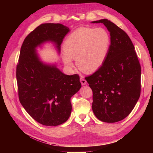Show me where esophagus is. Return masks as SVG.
<instances>
[{
    "mask_svg": "<svg viewBox=\"0 0 153 153\" xmlns=\"http://www.w3.org/2000/svg\"><path fill=\"white\" fill-rule=\"evenodd\" d=\"M80 82H81V84L82 85H86L87 84L86 80L84 78L83 76H81V77H80Z\"/></svg>",
    "mask_w": 153,
    "mask_h": 153,
    "instance_id": "obj_1",
    "label": "esophagus"
}]
</instances>
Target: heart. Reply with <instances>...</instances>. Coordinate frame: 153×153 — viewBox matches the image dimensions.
Returning <instances> with one entry per match:
<instances>
[{
    "label": "heart",
    "instance_id": "b5f03b06",
    "mask_svg": "<svg viewBox=\"0 0 153 153\" xmlns=\"http://www.w3.org/2000/svg\"><path fill=\"white\" fill-rule=\"evenodd\" d=\"M111 37L103 28L79 27L71 33L63 44V61L69 68L77 65L85 73H93L102 67L110 47Z\"/></svg>",
    "mask_w": 153,
    "mask_h": 153
}]
</instances>
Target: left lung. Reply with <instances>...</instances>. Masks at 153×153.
<instances>
[{
	"label": "left lung",
	"mask_w": 153,
	"mask_h": 153,
	"mask_svg": "<svg viewBox=\"0 0 153 153\" xmlns=\"http://www.w3.org/2000/svg\"><path fill=\"white\" fill-rule=\"evenodd\" d=\"M101 23L111 36V45L102 67L86 77L93 92L92 108L98 120L115 123L126 118L140 96L141 67L128 35L110 20Z\"/></svg>",
	"instance_id": "1"
}]
</instances>
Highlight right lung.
I'll use <instances>...</instances> for the list:
<instances>
[{
	"mask_svg": "<svg viewBox=\"0 0 153 153\" xmlns=\"http://www.w3.org/2000/svg\"><path fill=\"white\" fill-rule=\"evenodd\" d=\"M69 31L61 24H41L27 36L21 47L16 69L19 101L31 117L44 126H59L68 120L71 98L82 85L77 74L65 75L56 65L41 61L36 47L52 42L59 53Z\"/></svg>",
	"mask_w": 153,
	"mask_h": 153,
	"instance_id": "1",
	"label": "right lung"
}]
</instances>
